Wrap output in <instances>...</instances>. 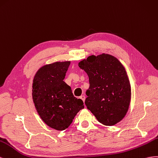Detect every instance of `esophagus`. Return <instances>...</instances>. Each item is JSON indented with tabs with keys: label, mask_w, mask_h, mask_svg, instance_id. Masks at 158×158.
<instances>
[{
	"label": "esophagus",
	"mask_w": 158,
	"mask_h": 158,
	"mask_svg": "<svg viewBox=\"0 0 158 158\" xmlns=\"http://www.w3.org/2000/svg\"><path fill=\"white\" fill-rule=\"evenodd\" d=\"M80 98L81 99V100L83 101V102H85V97L84 96V95H81L80 97Z\"/></svg>",
	"instance_id": "1"
}]
</instances>
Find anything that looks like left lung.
Wrapping results in <instances>:
<instances>
[{
  "label": "left lung",
  "instance_id": "1",
  "mask_svg": "<svg viewBox=\"0 0 158 158\" xmlns=\"http://www.w3.org/2000/svg\"><path fill=\"white\" fill-rule=\"evenodd\" d=\"M87 73L90 86L85 105L99 123L113 126L127 114L131 87L127 71L118 59L109 54L89 56L79 63Z\"/></svg>",
  "mask_w": 158,
  "mask_h": 158
}]
</instances>
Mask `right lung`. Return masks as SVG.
<instances>
[{
  "mask_svg": "<svg viewBox=\"0 0 158 158\" xmlns=\"http://www.w3.org/2000/svg\"><path fill=\"white\" fill-rule=\"evenodd\" d=\"M70 61L44 65L35 73L32 84V98L40 118L48 127L64 130L69 127L77 112L84 109L64 81Z\"/></svg>",
  "mask_w": 158,
  "mask_h": 158,
  "instance_id": "add662e5",
  "label": "right lung"
}]
</instances>
